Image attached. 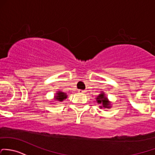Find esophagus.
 Wrapping results in <instances>:
<instances>
[{"label":"esophagus","instance_id":"34e87169","mask_svg":"<svg viewBox=\"0 0 155 155\" xmlns=\"http://www.w3.org/2000/svg\"><path fill=\"white\" fill-rule=\"evenodd\" d=\"M78 92L80 93V94H84V93L86 92V91H84V90H79V91H78Z\"/></svg>","mask_w":155,"mask_h":155}]
</instances>
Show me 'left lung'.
Instances as JSON below:
<instances>
[{
    "mask_svg": "<svg viewBox=\"0 0 155 155\" xmlns=\"http://www.w3.org/2000/svg\"><path fill=\"white\" fill-rule=\"evenodd\" d=\"M96 99H97V103L101 104V105H102L100 106V107H104V108H110V102H109L107 97H105L104 93L99 94Z\"/></svg>",
    "mask_w": 155,
    "mask_h": 155,
    "instance_id": "8db88e82",
    "label": "left lung"
}]
</instances>
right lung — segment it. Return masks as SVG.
Masks as SVG:
<instances>
[{"label":"right lung","instance_id":"right-lung-1","mask_svg":"<svg viewBox=\"0 0 155 155\" xmlns=\"http://www.w3.org/2000/svg\"><path fill=\"white\" fill-rule=\"evenodd\" d=\"M67 97H68V96H67V94L65 93L61 92V91H58L56 93V96H55V99L60 101V102H62L63 100L67 99Z\"/></svg>","mask_w":155,"mask_h":155}]
</instances>
